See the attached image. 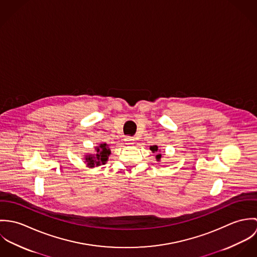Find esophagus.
I'll use <instances>...</instances> for the list:
<instances>
[{"label": "esophagus", "instance_id": "34e87169", "mask_svg": "<svg viewBox=\"0 0 257 257\" xmlns=\"http://www.w3.org/2000/svg\"><path fill=\"white\" fill-rule=\"evenodd\" d=\"M124 141H125V143H126L127 145H133L134 142H135V139H134L133 137H126V138L124 139Z\"/></svg>", "mask_w": 257, "mask_h": 257}]
</instances>
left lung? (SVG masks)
Masks as SVG:
<instances>
[{
	"instance_id": "left-lung-1",
	"label": "left lung",
	"mask_w": 257,
	"mask_h": 257,
	"mask_svg": "<svg viewBox=\"0 0 257 257\" xmlns=\"http://www.w3.org/2000/svg\"><path fill=\"white\" fill-rule=\"evenodd\" d=\"M158 147H156V146H153V147H150V150L152 151V152H156L158 149H157ZM160 157H161V154H157L156 155V158H157V160H159L160 159Z\"/></svg>"
}]
</instances>
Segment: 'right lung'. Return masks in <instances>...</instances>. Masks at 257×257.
I'll return each instance as SVG.
<instances>
[{
    "instance_id": "right-lung-1",
    "label": "right lung",
    "mask_w": 257,
    "mask_h": 257,
    "mask_svg": "<svg viewBox=\"0 0 257 257\" xmlns=\"http://www.w3.org/2000/svg\"><path fill=\"white\" fill-rule=\"evenodd\" d=\"M97 154L96 155H88L86 157V162L89 166L94 167L105 164L109 158L110 154V148L107 146V144H103L97 147L96 149Z\"/></svg>"
}]
</instances>
